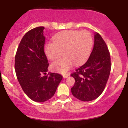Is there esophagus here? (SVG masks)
<instances>
[{
  "mask_svg": "<svg viewBox=\"0 0 128 128\" xmlns=\"http://www.w3.org/2000/svg\"><path fill=\"white\" fill-rule=\"evenodd\" d=\"M69 76H70V73H68V74H64V75H63V78H64V79L67 78Z\"/></svg>",
  "mask_w": 128,
  "mask_h": 128,
  "instance_id": "obj_1",
  "label": "esophagus"
}]
</instances>
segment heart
<instances>
[{"label": "heart", "mask_w": 128, "mask_h": 128, "mask_svg": "<svg viewBox=\"0 0 128 128\" xmlns=\"http://www.w3.org/2000/svg\"><path fill=\"white\" fill-rule=\"evenodd\" d=\"M92 38L86 30H67L56 35L54 42H48L44 45V52L49 60L58 59L63 54L64 56L51 64L54 71L66 73L76 65L87 60L92 51Z\"/></svg>", "instance_id": "1"}]
</instances>
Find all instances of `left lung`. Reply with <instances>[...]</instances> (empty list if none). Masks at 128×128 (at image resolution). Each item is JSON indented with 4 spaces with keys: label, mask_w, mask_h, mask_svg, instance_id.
<instances>
[{
    "label": "left lung",
    "mask_w": 128,
    "mask_h": 128,
    "mask_svg": "<svg viewBox=\"0 0 128 128\" xmlns=\"http://www.w3.org/2000/svg\"><path fill=\"white\" fill-rule=\"evenodd\" d=\"M94 40L93 49L88 60L71 74L75 79L72 93L84 102L93 100L102 94L111 71V58L106 43L97 32Z\"/></svg>",
    "instance_id": "1"
}]
</instances>
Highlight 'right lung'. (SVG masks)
<instances>
[{
    "label": "right lung",
    "mask_w": 128,
    "mask_h": 128,
    "mask_svg": "<svg viewBox=\"0 0 128 128\" xmlns=\"http://www.w3.org/2000/svg\"><path fill=\"white\" fill-rule=\"evenodd\" d=\"M42 26L29 30L23 36L15 58V70L23 92L32 100L44 102L55 93L62 76L48 72L49 64L44 52L45 36Z\"/></svg>",
    "instance_id": "obj_1"
}]
</instances>
